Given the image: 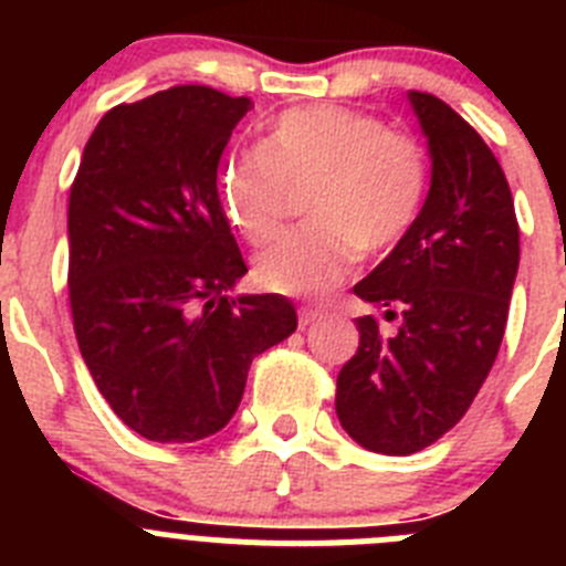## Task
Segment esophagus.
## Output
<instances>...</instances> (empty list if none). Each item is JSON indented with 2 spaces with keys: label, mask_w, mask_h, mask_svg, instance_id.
<instances>
[{
  "label": "esophagus",
  "mask_w": 566,
  "mask_h": 566,
  "mask_svg": "<svg viewBox=\"0 0 566 566\" xmlns=\"http://www.w3.org/2000/svg\"><path fill=\"white\" fill-rule=\"evenodd\" d=\"M319 317H323V312H319V308L303 306V308H300V328L312 326V323H317Z\"/></svg>",
  "instance_id": "1"
}]
</instances>
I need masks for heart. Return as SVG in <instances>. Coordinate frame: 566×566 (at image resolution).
I'll return each instance as SVG.
<instances>
[{"instance_id": "heart-1", "label": "heart", "mask_w": 566, "mask_h": 566, "mask_svg": "<svg viewBox=\"0 0 566 566\" xmlns=\"http://www.w3.org/2000/svg\"><path fill=\"white\" fill-rule=\"evenodd\" d=\"M308 189L312 223L280 238L254 263L258 286L277 294L332 292L363 254L394 249L428 198V155L413 135L339 104L280 113L258 153L221 169L223 209L252 247L277 238L292 192Z\"/></svg>"}]
</instances>
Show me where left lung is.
<instances>
[{
	"label": "left lung",
	"mask_w": 566,
	"mask_h": 566,
	"mask_svg": "<svg viewBox=\"0 0 566 566\" xmlns=\"http://www.w3.org/2000/svg\"><path fill=\"white\" fill-rule=\"evenodd\" d=\"M431 149V189L417 227L354 286L397 319L357 317L359 348L337 377L345 433L408 457L468 413L502 345L518 272V221L507 178L482 135L431 96L408 93Z\"/></svg>",
	"instance_id": "left-lung-1"
}]
</instances>
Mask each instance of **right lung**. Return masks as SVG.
<instances>
[{
	"label": "right lung",
	"instance_id": "add662e5",
	"mask_svg": "<svg viewBox=\"0 0 566 566\" xmlns=\"http://www.w3.org/2000/svg\"><path fill=\"white\" fill-rule=\"evenodd\" d=\"M252 109L181 84L107 109L70 187L67 289L93 382L149 442H198L238 411L249 365L297 328L283 294L232 289L247 263L218 164Z\"/></svg>",
	"mask_w": 566,
	"mask_h": 566
}]
</instances>
